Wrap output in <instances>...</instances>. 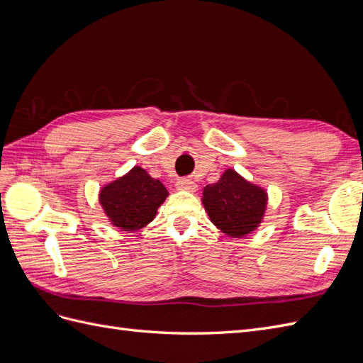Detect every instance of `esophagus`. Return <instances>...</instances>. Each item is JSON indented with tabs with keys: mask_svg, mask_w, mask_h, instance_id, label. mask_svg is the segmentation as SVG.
<instances>
[{
	"mask_svg": "<svg viewBox=\"0 0 363 363\" xmlns=\"http://www.w3.org/2000/svg\"><path fill=\"white\" fill-rule=\"evenodd\" d=\"M175 186H177V189L180 191H188V192L196 191V183L191 179H180Z\"/></svg>",
	"mask_w": 363,
	"mask_h": 363,
	"instance_id": "34e87169",
	"label": "esophagus"
}]
</instances>
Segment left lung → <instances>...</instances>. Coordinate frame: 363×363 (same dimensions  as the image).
I'll return each instance as SVG.
<instances>
[{"label":"left lung","mask_w":363,"mask_h":363,"mask_svg":"<svg viewBox=\"0 0 363 363\" xmlns=\"http://www.w3.org/2000/svg\"><path fill=\"white\" fill-rule=\"evenodd\" d=\"M201 201L216 228L230 238H244L263 221L268 194L228 168L216 183L206 186Z\"/></svg>","instance_id":"obj_1"}]
</instances>
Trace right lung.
<instances>
[{
	"instance_id": "obj_1",
	"label": "right lung",
	"mask_w": 363,
	"mask_h": 363,
	"mask_svg": "<svg viewBox=\"0 0 363 363\" xmlns=\"http://www.w3.org/2000/svg\"><path fill=\"white\" fill-rule=\"evenodd\" d=\"M168 191L140 167H133L123 177L103 186L100 204L108 221L123 232H136L156 218Z\"/></svg>"
}]
</instances>
